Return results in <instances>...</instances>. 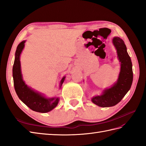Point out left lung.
Returning a JSON list of instances; mask_svg holds the SVG:
<instances>
[{"label": "left lung", "mask_w": 146, "mask_h": 146, "mask_svg": "<svg viewBox=\"0 0 146 146\" xmlns=\"http://www.w3.org/2000/svg\"><path fill=\"white\" fill-rule=\"evenodd\" d=\"M112 43L117 50L121 68L117 81L104 90L101 94L91 99L94 104L102 108H109L118 104L131 89L133 80L132 64L124 42L120 37H114Z\"/></svg>", "instance_id": "obj_1"}]
</instances>
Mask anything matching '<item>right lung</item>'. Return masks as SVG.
<instances>
[{
  "mask_svg": "<svg viewBox=\"0 0 146 146\" xmlns=\"http://www.w3.org/2000/svg\"><path fill=\"white\" fill-rule=\"evenodd\" d=\"M25 41L23 40L18 45L15 54V60L12 69L15 90L21 101L32 111L41 113L48 112L57 106L59 98L57 96L50 98H47L42 94L35 91L29 87L24 82L21 72L20 56L24 48ZM65 78L66 76H64L60 80L59 89H61Z\"/></svg>",
  "mask_w": 146,
  "mask_h": 146,
  "instance_id": "right-lung-1",
  "label": "right lung"
}]
</instances>
